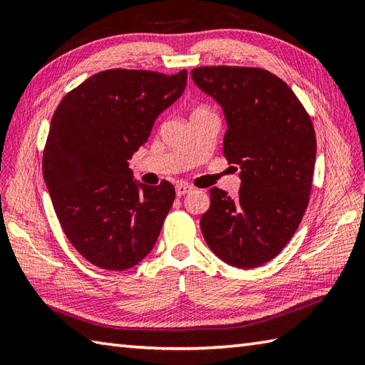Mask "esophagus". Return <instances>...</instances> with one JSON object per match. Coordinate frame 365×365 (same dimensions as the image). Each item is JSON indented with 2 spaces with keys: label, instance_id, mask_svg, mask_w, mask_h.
I'll return each mask as SVG.
<instances>
[{
  "label": "esophagus",
  "instance_id": "34e87169",
  "mask_svg": "<svg viewBox=\"0 0 365 365\" xmlns=\"http://www.w3.org/2000/svg\"><path fill=\"white\" fill-rule=\"evenodd\" d=\"M191 191H192V187H190V185H187V183H178L177 187H175L177 196H185V195H188V192H191Z\"/></svg>",
  "mask_w": 365,
  "mask_h": 365
}]
</instances>
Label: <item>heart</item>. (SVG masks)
I'll list each match as a JSON object with an SVG mask.
<instances>
[{
  "instance_id": "b5f03b06",
  "label": "heart",
  "mask_w": 365,
  "mask_h": 365,
  "mask_svg": "<svg viewBox=\"0 0 365 365\" xmlns=\"http://www.w3.org/2000/svg\"><path fill=\"white\" fill-rule=\"evenodd\" d=\"M196 111H197V110H196Z\"/></svg>"
}]
</instances>
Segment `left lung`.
Listing matches in <instances>:
<instances>
[{
	"mask_svg": "<svg viewBox=\"0 0 365 365\" xmlns=\"http://www.w3.org/2000/svg\"><path fill=\"white\" fill-rule=\"evenodd\" d=\"M191 76L222 106L224 157L242 169L235 197L208 191L202 235L229 265L260 267L290 242L307 208L317 153L312 120L287 83L265 68L205 66Z\"/></svg>",
	"mask_w": 365,
	"mask_h": 365,
	"instance_id": "obj_1",
	"label": "left lung"
}]
</instances>
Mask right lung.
Segmentation results:
<instances>
[{
	"label": "right lung",
	"mask_w": 365,
	"mask_h": 365,
	"mask_svg": "<svg viewBox=\"0 0 365 365\" xmlns=\"http://www.w3.org/2000/svg\"><path fill=\"white\" fill-rule=\"evenodd\" d=\"M187 76L111 68L72 89L54 111L43 178L66 237L92 265L128 269L157 242L175 190L168 180L136 183L128 160L183 94Z\"/></svg>",
	"instance_id": "obj_1"
}]
</instances>
